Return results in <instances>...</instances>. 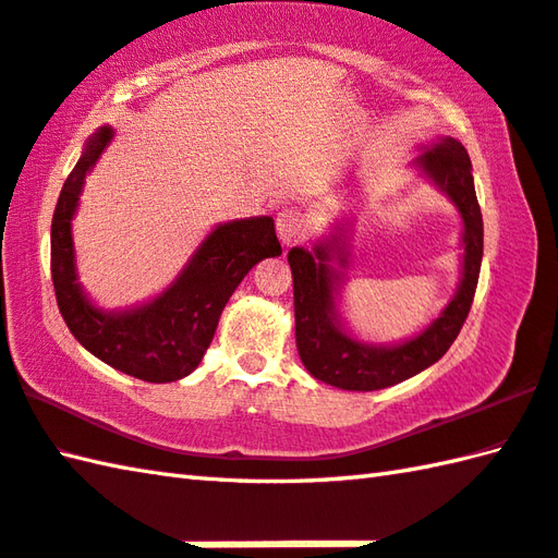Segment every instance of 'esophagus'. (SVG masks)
I'll return each mask as SVG.
<instances>
[{
	"label": "esophagus",
	"instance_id": "1",
	"mask_svg": "<svg viewBox=\"0 0 558 558\" xmlns=\"http://www.w3.org/2000/svg\"><path fill=\"white\" fill-rule=\"evenodd\" d=\"M277 233L283 247L299 243L303 233H306V218H303L299 208H281L277 214Z\"/></svg>",
	"mask_w": 558,
	"mask_h": 558
}]
</instances>
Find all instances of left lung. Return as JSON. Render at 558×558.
<instances>
[{
  "label": "left lung",
  "mask_w": 558,
  "mask_h": 558,
  "mask_svg": "<svg viewBox=\"0 0 558 558\" xmlns=\"http://www.w3.org/2000/svg\"><path fill=\"white\" fill-rule=\"evenodd\" d=\"M415 167L442 189L464 220V265L459 289L442 315L415 338L391 347L366 344L342 328L340 313L335 308L342 271L330 262L338 259V267H347L344 235L335 233L330 240L315 245L313 252L303 247L289 250L296 347L303 366L323 384L344 391H378L405 381L433 366L449 350L474 303L483 257V218L469 153L459 141L442 138L425 148Z\"/></svg>",
  "instance_id": "1"
}]
</instances>
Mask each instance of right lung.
Listing matches in <instances>:
<instances>
[{"mask_svg":"<svg viewBox=\"0 0 558 558\" xmlns=\"http://www.w3.org/2000/svg\"><path fill=\"white\" fill-rule=\"evenodd\" d=\"M111 138L109 125L94 133L62 184L50 223L52 287L62 320L84 350L129 376L170 384L196 369L238 283L257 262L279 257L281 245L269 216L220 223L160 296L131 311L97 308L77 281L72 216L77 211L84 177Z\"/></svg>","mask_w":558,"mask_h":558,"instance_id":"1","label":"right lung"}]
</instances>
